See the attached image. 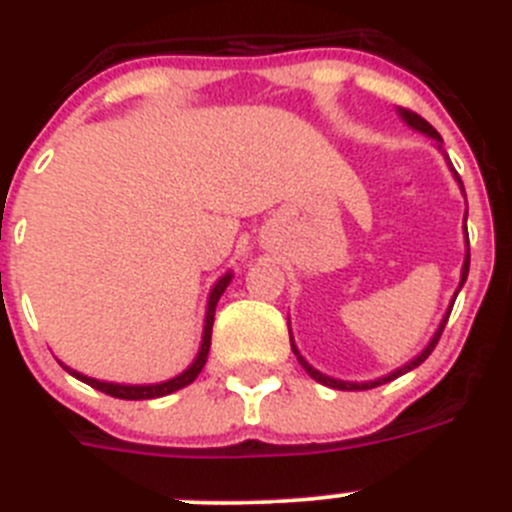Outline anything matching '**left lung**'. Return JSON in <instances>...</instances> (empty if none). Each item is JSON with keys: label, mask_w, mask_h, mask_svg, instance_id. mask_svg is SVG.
Here are the masks:
<instances>
[{"label": "left lung", "mask_w": 512, "mask_h": 512, "mask_svg": "<svg viewBox=\"0 0 512 512\" xmlns=\"http://www.w3.org/2000/svg\"><path fill=\"white\" fill-rule=\"evenodd\" d=\"M400 115H402V120L408 122L410 128H415V130H420V133H425V135H431V138L441 140V135L436 133V128H433V125H431V122H428V120H423V117H420L418 112H413V110H400ZM456 182L461 184L459 176H456ZM464 220H467V217H464ZM467 243H469V235H467ZM467 274H469V253H467V259H464V269H461V282H459V289H461V284L467 282ZM451 307H454V305H451ZM449 315H451V312H446V318L441 320V325H438V330H436V336H433V341L428 343V346H425L423 354L415 356V359L410 361V364H405V366H402V369H397V372H392V374H387V377L377 379V382L356 384V382H341V379H330V377H325V374H320L318 369H312V366L307 364V361L302 359V356H297V359H300V364L305 366V372L310 374L312 379H318V382H323L325 387H333V390H372V387H379V384H384V382H392V379H397V377H400V374L410 372V369H415V366L423 364V361L428 359V356H431L433 348H436V343H438V338H441L443 328H446V323H449ZM292 348H295V346H292ZM295 354H297V348H295Z\"/></svg>", "instance_id": "obj_1"}]
</instances>
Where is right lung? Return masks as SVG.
<instances>
[{"mask_svg": "<svg viewBox=\"0 0 512 512\" xmlns=\"http://www.w3.org/2000/svg\"><path fill=\"white\" fill-rule=\"evenodd\" d=\"M230 284V274H225L220 282L215 284V289L210 292V302H207V318H205V336H202V346H200V354H197V359H194V364L189 366L187 372L179 374V377L169 379V382H161V384H146V387H133V384H110V382H99V379H92V377H84V374L79 372H71L76 379H81V382H87L89 387H94V390L104 392V395L110 397H120V400H153V397H164L169 395V392H176L182 390V387H187V384H192L194 379H197V374L202 372V366H205L207 361V354H210V338H212V320H215V305L217 300H220V295L225 292V287Z\"/></svg>", "mask_w": 512, "mask_h": 512, "instance_id": "right-lung-1", "label": "right lung"}]
</instances>
